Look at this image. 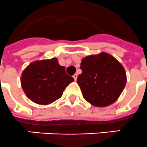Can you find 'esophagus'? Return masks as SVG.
Masks as SVG:
<instances>
[{"mask_svg":"<svg viewBox=\"0 0 147 147\" xmlns=\"http://www.w3.org/2000/svg\"><path fill=\"white\" fill-rule=\"evenodd\" d=\"M73 77H74V79L75 80H77V74H74Z\"/></svg>","mask_w":147,"mask_h":147,"instance_id":"34e87169","label":"esophagus"}]
</instances>
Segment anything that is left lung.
Listing matches in <instances>:
<instances>
[{
    "mask_svg": "<svg viewBox=\"0 0 147 147\" xmlns=\"http://www.w3.org/2000/svg\"><path fill=\"white\" fill-rule=\"evenodd\" d=\"M82 74L77 77L83 98L97 107L115 102L126 85V73L121 64L109 54L102 52L82 60Z\"/></svg>",
    "mask_w": 147,
    "mask_h": 147,
    "instance_id": "1",
    "label": "left lung"
}]
</instances>
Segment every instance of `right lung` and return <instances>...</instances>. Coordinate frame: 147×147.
Masks as SVG:
<instances>
[{
	"mask_svg": "<svg viewBox=\"0 0 147 147\" xmlns=\"http://www.w3.org/2000/svg\"><path fill=\"white\" fill-rule=\"evenodd\" d=\"M74 80L54 57L29 64L23 70L21 85L30 100L48 105L61 98L65 88Z\"/></svg>",
	"mask_w": 147,
	"mask_h": 147,
	"instance_id": "right-lung-1",
	"label": "right lung"
}]
</instances>
